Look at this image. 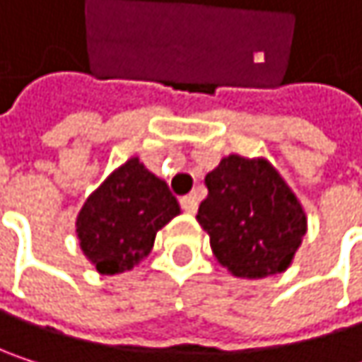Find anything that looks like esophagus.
Returning a JSON list of instances; mask_svg holds the SVG:
<instances>
[{
    "label": "esophagus",
    "mask_w": 362,
    "mask_h": 362,
    "mask_svg": "<svg viewBox=\"0 0 362 362\" xmlns=\"http://www.w3.org/2000/svg\"><path fill=\"white\" fill-rule=\"evenodd\" d=\"M180 205L186 214H194V211H197V207H199V201H197V197H194V194H186V197H182L180 199Z\"/></svg>",
    "instance_id": "1"
}]
</instances>
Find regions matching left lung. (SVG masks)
<instances>
[{
  "instance_id": "1",
  "label": "left lung",
  "mask_w": 362,
  "mask_h": 362,
  "mask_svg": "<svg viewBox=\"0 0 362 362\" xmlns=\"http://www.w3.org/2000/svg\"><path fill=\"white\" fill-rule=\"evenodd\" d=\"M197 220L218 262L241 279L287 270L306 235V214L266 159L228 155L205 176Z\"/></svg>"
}]
</instances>
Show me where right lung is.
Segmentation results:
<instances>
[{
  "label": "right lung",
  "instance_id": "1",
  "mask_svg": "<svg viewBox=\"0 0 362 362\" xmlns=\"http://www.w3.org/2000/svg\"><path fill=\"white\" fill-rule=\"evenodd\" d=\"M178 214L168 184L134 157L83 203L77 216L79 245L100 274H119L151 253L157 233Z\"/></svg>",
  "mask_w": 362,
  "mask_h": 362
}]
</instances>
